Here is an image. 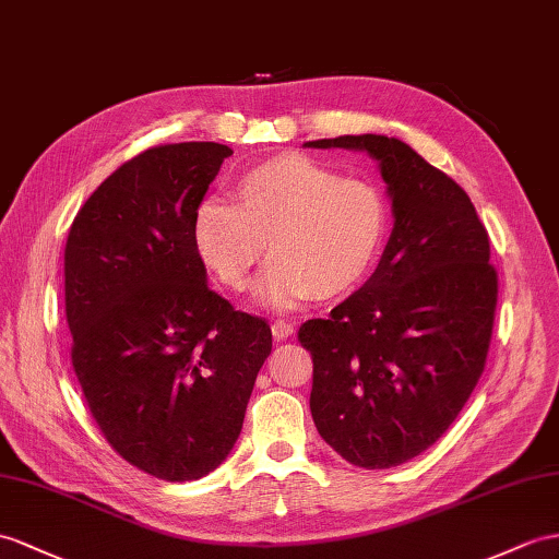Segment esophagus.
<instances>
[{
  "mask_svg": "<svg viewBox=\"0 0 559 559\" xmlns=\"http://www.w3.org/2000/svg\"><path fill=\"white\" fill-rule=\"evenodd\" d=\"M294 334V324L292 322H284V320H277L275 324H272V336L277 338H287V336H292Z\"/></svg>",
  "mask_w": 559,
  "mask_h": 559,
  "instance_id": "1",
  "label": "esophagus"
}]
</instances>
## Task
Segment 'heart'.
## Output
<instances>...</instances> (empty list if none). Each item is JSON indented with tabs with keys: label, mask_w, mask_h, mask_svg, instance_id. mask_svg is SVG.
<instances>
[{
	"label": "heart",
	"mask_w": 559,
	"mask_h": 559,
	"mask_svg": "<svg viewBox=\"0 0 559 559\" xmlns=\"http://www.w3.org/2000/svg\"><path fill=\"white\" fill-rule=\"evenodd\" d=\"M389 233V203L365 180L306 154H277L243 170L235 203L206 199L194 213V249L229 289H243L267 255L258 301L289 310L338 301L370 275Z\"/></svg>",
	"instance_id": "1"
}]
</instances>
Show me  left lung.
Returning <instances> with one entry per match:
<instances>
[{
    "label": "left lung",
    "mask_w": 559,
    "mask_h": 559,
    "mask_svg": "<svg viewBox=\"0 0 559 559\" xmlns=\"http://www.w3.org/2000/svg\"><path fill=\"white\" fill-rule=\"evenodd\" d=\"M304 146L367 152L386 182L393 229L377 270L298 342L320 437L350 465L389 469L443 437L484 372L498 301L488 233L465 189L396 138Z\"/></svg>",
    "instance_id": "1"
}]
</instances>
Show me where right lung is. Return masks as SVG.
Listing matches in <instances>:
<instances>
[{
    "mask_svg": "<svg viewBox=\"0 0 559 559\" xmlns=\"http://www.w3.org/2000/svg\"><path fill=\"white\" fill-rule=\"evenodd\" d=\"M233 148H146L78 211L63 253L73 370L106 441L163 481H192L233 451L258 370L263 318L209 289L192 225Z\"/></svg>",
    "mask_w": 559,
    "mask_h": 559,
    "instance_id": "obj_1",
    "label": "right lung"
}]
</instances>
